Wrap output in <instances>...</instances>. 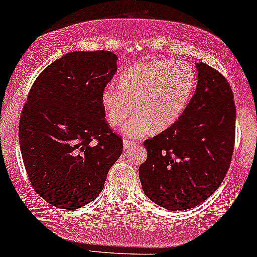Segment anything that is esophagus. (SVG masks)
I'll return each mask as SVG.
<instances>
[{"label":"esophagus","instance_id":"obj_1","mask_svg":"<svg viewBox=\"0 0 257 257\" xmlns=\"http://www.w3.org/2000/svg\"><path fill=\"white\" fill-rule=\"evenodd\" d=\"M138 142L136 141H133V140H128V139H124L123 140V147H124V149H129L132 148L133 146H135Z\"/></svg>","mask_w":257,"mask_h":257}]
</instances>
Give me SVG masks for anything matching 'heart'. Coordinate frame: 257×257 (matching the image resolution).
I'll return each instance as SVG.
<instances>
[{"label": "heart", "mask_w": 257, "mask_h": 257, "mask_svg": "<svg viewBox=\"0 0 257 257\" xmlns=\"http://www.w3.org/2000/svg\"><path fill=\"white\" fill-rule=\"evenodd\" d=\"M192 65L178 60H152L126 69L119 77L118 87H108L102 95L106 119L111 126L126 118L125 135L144 136L154 129L171 126L184 112L197 86Z\"/></svg>", "instance_id": "b5f03b06"}]
</instances>
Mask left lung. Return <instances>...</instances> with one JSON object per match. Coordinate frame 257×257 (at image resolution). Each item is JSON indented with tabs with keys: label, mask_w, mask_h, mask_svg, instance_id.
Listing matches in <instances>:
<instances>
[{
	"label": "left lung",
	"mask_w": 257,
	"mask_h": 257,
	"mask_svg": "<svg viewBox=\"0 0 257 257\" xmlns=\"http://www.w3.org/2000/svg\"><path fill=\"white\" fill-rule=\"evenodd\" d=\"M196 92L171 126L144 142L148 157L139 175L146 196L162 209L199 205L225 178L236 134V106L228 80L205 63L196 65Z\"/></svg>",
	"instance_id": "left-lung-1"
}]
</instances>
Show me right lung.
I'll use <instances>...</instances> for the list:
<instances>
[{"label":"right lung","mask_w":257,"mask_h":257,"mask_svg":"<svg viewBox=\"0 0 257 257\" xmlns=\"http://www.w3.org/2000/svg\"><path fill=\"white\" fill-rule=\"evenodd\" d=\"M109 51L71 52L39 74L21 111L19 141L28 179L51 205L95 200L123 151L106 122L105 86L117 71Z\"/></svg>","instance_id":"obj_1"}]
</instances>
